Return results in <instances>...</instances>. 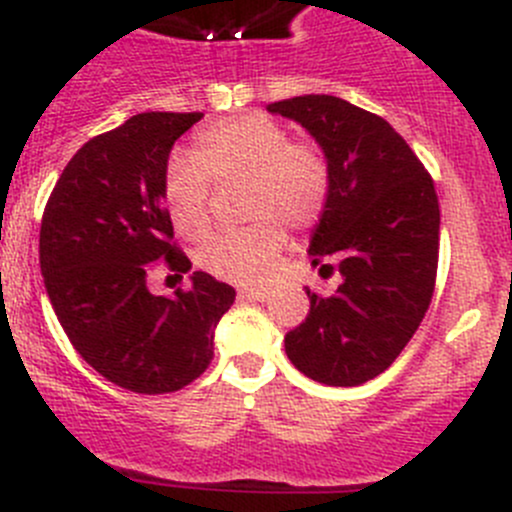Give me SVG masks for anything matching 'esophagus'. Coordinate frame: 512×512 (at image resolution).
<instances>
[{
    "label": "esophagus",
    "mask_w": 512,
    "mask_h": 512,
    "mask_svg": "<svg viewBox=\"0 0 512 512\" xmlns=\"http://www.w3.org/2000/svg\"><path fill=\"white\" fill-rule=\"evenodd\" d=\"M272 295L270 287H245V290H240V297L242 300H257V302H265L267 297Z\"/></svg>",
    "instance_id": "1"
}]
</instances>
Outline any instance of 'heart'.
<instances>
[{
    "mask_svg": "<svg viewBox=\"0 0 512 512\" xmlns=\"http://www.w3.org/2000/svg\"><path fill=\"white\" fill-rule=\"evenodd\" d=\"M195 155L175 152L162 175L172 225L187 240L210 230L212 185L247 180L245 212L252 225L212 237L197 262L217 280H267L287 242L285 225H317L330 200V165L312 142L290 140V132L267 114H242L210 124L197 135Z\"/></svg>",
    "mask_w": 512,
    "mask_h": 512,
    "instance_id": "obj_1",
    "label": "heart"
}]
</instances>
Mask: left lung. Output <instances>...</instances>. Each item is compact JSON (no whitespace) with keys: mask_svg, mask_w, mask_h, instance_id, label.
I'll list each match as a JSON object with an SVG mask.
<instances>
[{"mask_svg":"<svg viewBox=\"0 0 512 512\" xmlns=\"http://www.w3.org/2000/svg\"><path fill=\"white\" fill-rule=\"evenodd\" d=\"M267 109L300 122L325 152L330 200L310 255L312 265L335 260L342 275L330 297L307 290L310 312L285 335V352L312 380L355 388L393 365L433 300L440 247L433 177L385 119L345 99L305 94Z\"/></svg>","mask_w":512,"mask_h":512,"instance_id":"left-lung-1","label":"left lung"}]
</instances>
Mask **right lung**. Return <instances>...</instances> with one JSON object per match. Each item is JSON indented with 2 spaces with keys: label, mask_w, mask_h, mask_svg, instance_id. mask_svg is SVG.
I'll return each instance as SVG.
<instances>
[{
  "label": "right lung",
  "mask_w": 512,
  "mask_h": 512,
  "mask_svg": "<svg viewBox=\"0 0 512 512\" xmlns=\"http://www.w3.org/2000/svg\"><path fill=\"white\" fill-rule=\"evenodd\" d=\"M202 112H142L92 137L59 175L39 230L49 302L74 350L109 382L142 395L175 393L215 355V327L235 290L207 272L192 287L152 295L157 270L182 280L162 175Z\"/></svg>",
  "instance_id": "right-lung-1"
}]
</instances>
